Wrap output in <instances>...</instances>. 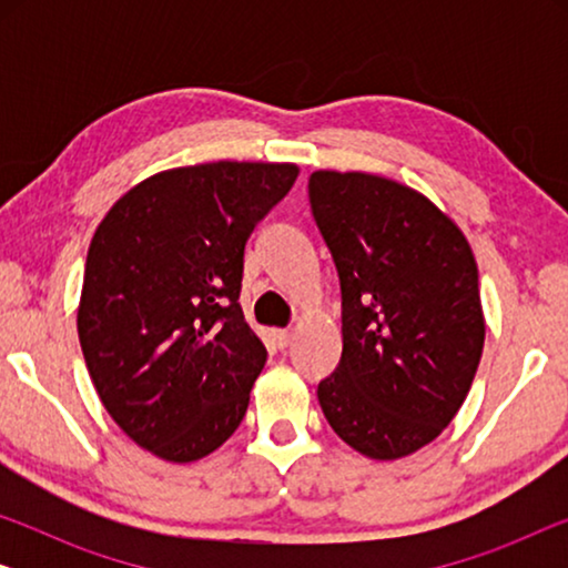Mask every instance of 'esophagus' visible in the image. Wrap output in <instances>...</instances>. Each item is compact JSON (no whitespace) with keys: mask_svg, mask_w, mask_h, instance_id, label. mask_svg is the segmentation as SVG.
<instances>
[{"mask_svg":"<svg viewBox=\"0 0 568 568\" xmlns=\"http://www.w3.org/2000/svg\"><path fill=\"white\" fill-rule=\"evenodd\" d=\"M274 341H276L278 348H286L292 344V331H286V328L274 331Z\"/></svg>","mask_w":568,"mask_h":568,"instance_id":"obj_1","label":"esophagus"}]
</instances>
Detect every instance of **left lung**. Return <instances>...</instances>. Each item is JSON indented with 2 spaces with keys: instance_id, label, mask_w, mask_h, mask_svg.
I'll return each instance as SVG.
<instances>
[{
  "instance_id": "8db88e82",
  "label": "left lung",
  "mask_w": 568,
  "mask_h": 568,
  "mask_svg": "<svg viewBox=\"0 0 568 568\" xmlns=\"http://www.w3.org/2000/svg\"><path fill=\"white\" fill-rule=\"evenodd\" d=\"M310 209L341 282V352L317 400L372 460H398L453 422L484 352L478 268L457 224L422 193L317 170Z\"/></svg>"
}]
</instances>
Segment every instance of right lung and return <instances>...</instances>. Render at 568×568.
Here are the masks:
<instances>
[{"label":"right lung","instance_id":"add662e5","mask_svg":"<svg viewBox=\"0 0 568 568\" xmlns=\"http://www.w3.org/2000/svg\"><path fill=\"white\" fill-rule=\"evenodd\" d=\"M290 162H206L146 178L92 235L77 331L113 422L193 463L243 422L266 346L240 307L245 243L297 181Z\"/></svg>","mask_w":568,"mask_h":568}]
</instances>
